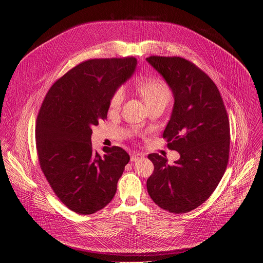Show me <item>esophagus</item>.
I'll return each mask as SVG.
<instances>
[{"label":"esophagus","mask_w":263,"mask_h":263,"mask_svg":"<svg viewBox=\"0 0 263 263\" xmlns=\"http://www.w3.org/2000/svg\"><path fill=\"white\" fill-rule=\"evenodd\" d=\"M141 158H143V154H141V153H134V154L131 156V161H132V162H135V161H137V160H139V159H141Z\"/></svg>","instance_id":"esophagus-1"}]
</instances>
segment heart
Masks as SVG:
<instances>
[{"instance_id":"1","label":"heart","mask_w":263,"mask_h":263,"mask_svg":"<svg viewBox=\"0 0 263 263\" xmlns=\"http://www.w3.org/2000/svg\"><path fill=\"white\" fill-rule=\"evenodd\" d=\"M138 92L142 98L146 106L155 103L163 102L165 104L171 100V90L167 85L159 79H148L139 83ZM125 99V89L122 87L118 89L112 96L110 101V107L112 109L119 108Z\"/></svg>"}]
</instances>
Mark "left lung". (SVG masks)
Masks as SVG:
<instances>
[{
  "label": "left lung",
  "instance_id": "8db88e82",
  "mask_svg": "<svg viewBox=\"0 0 263 263\" xmlns=\"http://www.w3.org/2000/svg\"><path fill=\"white\" fill-rule=\"evenodd\" d=\"M146 61L171 88L174 107L163 138L180 158L149 154L154 172L147 193L160 208L172 213L190 212L214 192L229 159L230 126L220 93L207 74L181 57L151 56Z\"/></svg>",
  "mask_w": 263,
  "mask_h": 263
}]
</instances>
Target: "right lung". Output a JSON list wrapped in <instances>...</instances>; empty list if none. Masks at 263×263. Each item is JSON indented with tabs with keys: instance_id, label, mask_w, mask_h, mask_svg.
<instances>
[{
	"instance_id": "1",
	"label": "right lung",
	"mask_w": 263,
	"mask_h": 263,
	"mask_svg": "<svg viewBox=\"0 0 263 263\" xmlns=\"http://www.w3.org/2000/svg\"><path fill=\"white\" fill-rule=\"evenodd\" d=\"M136 65L133 57L84 61L53 84L41 107L35 130L40 164L56 196L76 213L109 204L130 160L120 146H104L101 156L91 134Z\"/></svg>"
}]
</instances>
